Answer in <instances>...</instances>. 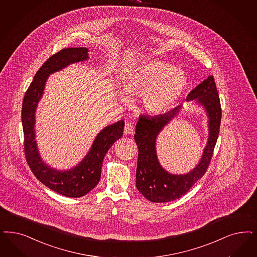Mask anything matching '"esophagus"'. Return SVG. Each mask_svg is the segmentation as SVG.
<instances>
[{
    "label": "esophagus",
    "mask_w": 257,
    "mask_h": 257,
    "mask_svg": "<svg viewBox=\"0 0 257 257\" xmlns=\"http://www.w3.org/2000/svg\"><path fill=\"white\" fill-rule=\"evenodd\" d=\"M135 133V126L131 122H127L124 127V135H133Z\"/></svg>",
    "instance_id": "esophagus-1"
}]
</instances>
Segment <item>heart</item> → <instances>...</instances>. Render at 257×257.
Wrapping results in <instances>:
<instances>
[{"mask_svg": "<svg viewBox=\"0 0 257 257\" xmlns=\"http://www.w3.org/2000/svg\"><path fill=\"white\" fill-rule=\"evenodd\" d=\"M124 86L132 95L143 96V106L150 114L164 113L176 104L186 89L187 78L183 71L171 63L150 61L130 73Z\"/></svg>", "mask_w": 257, "mask_h": 257, "instance_id": "heart-1", "label": "heart"}]
</instances>
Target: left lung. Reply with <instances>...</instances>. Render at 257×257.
<instances>
[{
    "label": "left lung",
    "mask_w": 257,
    "mask_h": 257,
    "mask_svg": "<svg viewBox=\"0 0 257 257\" xmlns=\"http://www.w3.org/2000/svg\"><path fill=\"white\" fill-rule=\"evenodd\" d=\"M187 100L202 104L209 116V140L199 164L186 175H171L160 166L156 153V139L162 128L179 113L180 106L167 113L146 116L141 115L136 125L135 141L139 148L136 175V186L142 195L152 202H170L185 195L203 177L211 163L214 146L217 142L221 105L218 92L212 76L208 77L187 96Z\"/></svg>",
    "instance_id": "1"
}]
</instances>
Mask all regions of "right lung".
I'll list each match as a JSON object with an SVG mask.
<instances>
[{
  "label": "right lung",
  "mask_w": 257,
  "mask_h": 257,
  "mask_svg": "<svg viewBox=\"0 0 257 257\" xmlns=\"http://www.w3.org/2000/svg\"><path fill=\"white\" fill-rule=\"evenodd\" d=\"M87 52L88 49L85 47L64 48L47 59L36 73L34 80L27 89L22 108L24 149L29 168L45 186L68 197H81L97 186L100 179L102 160L107 151L123 135V120L107 126L97 135L87 156L78 166L69 171L62 172L49 168L40 158L34 133L35 110L43 95L47 77L70 63L86 60Z\"/></svg>",
  "instance_id": "right-lung-1"
}]
</instances>
